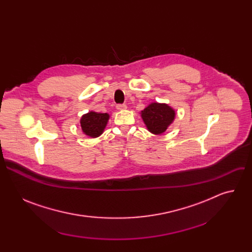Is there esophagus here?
<instances>
[{
  "mask_svg": "<svg viewBox=\"0 0 252 252\" xmlns=\"http://www.w3.org/2000/svg\"><path fill=\"white\" fill-rule=\"evenodd\" d=\"M117 109H118L119 111H124V110L126 109V103H119V104L117 105Z\"/></svg>",
  "mask_w": 252,
  "mask_h": 252,
  "instance_id": "1",
  "label": "esophagus"
}]
</instances>
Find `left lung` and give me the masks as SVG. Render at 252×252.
<instances>
[{
  "label": "left lung",
  "instance_id": "8db88e82",
  "mask_svg": "<svg viewBox=\"0 0 252 252\" xmlns=\"http://www.w3.org/2000/svg\"><path fill=\"white\" fill-rule=\"evenodd\" d=\"M141 117L149 130L159 134L165 131L174 119V111L164 103L154 102L141 112Z\"/></svg>",
  "mask_w": 252,
  "mask_h": 252
}]
</instances>
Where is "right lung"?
Wrapping results in <instances>:
<instances>
[{
	"instance_id": "right-lung-1",
	"label": "right lung",
	"mask_w": 252,
	"mask_h": 252,
	"mask_svg": "<svg viewBox=\"0 0 252 252\" xmlns=\"http://www.w3.org/2000/svg\"><path fill=\"white\" fill-rule=\"evenodd\" d=\"M109 115L107 114H97L91 112L83 116L81 120V126L83 131L92 137H96L101 134L103 128L106 126Z\"/></svg>"
}]
</instances>
